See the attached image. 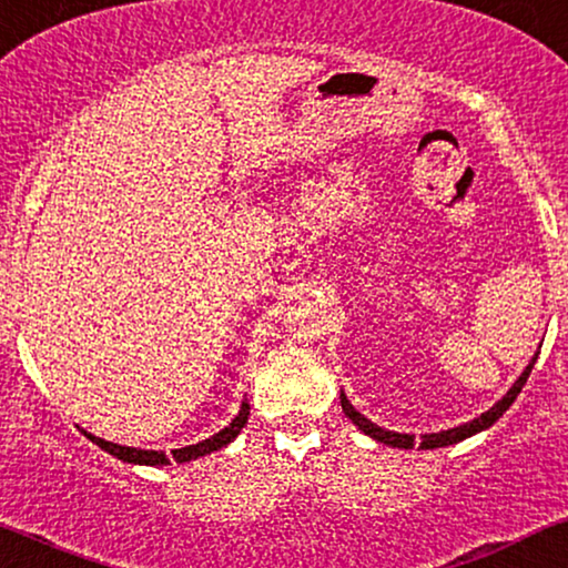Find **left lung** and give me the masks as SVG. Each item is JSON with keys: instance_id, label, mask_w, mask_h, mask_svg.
<instances>
[{"instance_id": "obj_1", "label": "left lung", "mask_w": 568, "mask_h": 568, "mask_svg": "<svg viewBox=\"0 0 568 568\" xmlns=\"http://www.w3.org/2000/svg\"><path fill=\"white\" fill-rule=\"evenodd\" d=\"M535 361H538V355H535V358L530 361V366H527L525 372H521L519 379L514 382V387H511L509 392H506V395H504L501 399H498V403H496L494 407H490V410L483 413L480 418H475V420H470V423H463V426H457V428L438 430V434H423L420 442H418V438H415L413 434H397V430H387V428L376 426V423H372L368 418H363V415L351 405V399L345 397V392H339V405H343V410H345L347 418H351V420L355 423V426H358V428L363 430V434L376 438V442L387 444V447H399V449H413V447H420V449L449 447V444L463 442V438L478 434V430L490 428L498 418H501V415H504L506 410H509V405L514 403V399H517L521 387H525V382H527V376H530V372H532Z\"/></svg>"}]
</instances>
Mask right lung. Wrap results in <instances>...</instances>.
<instances>
[{
    "instance_id": "right-lung-1",
    "label": "right lung",
    "mask_w": 568,
    "mask_h": 568,
    "mask_svg": "<svg viewBox=\"0 0 568 568\" xmlns=\"http://www.w3.org/2000/svg\"><path fill=\"white\" fill-rule=\"evenodd\" d=\"M246 420H248V403H241L239 415L223 430H217L215 436H210L200 444H189V447L173 449L171 455H165V452H155V449L121 447V444L105 442V438H98L93 434H88V430H82V434H85L93 444H98V447H101L103 452H109V455H113L116 459H124V463H132V465H171V459H176V463H189V459L205 457V455H210V452L229 447L233 438L241 434V428L246 426Z\"/></svg>"
}]
</instances>
